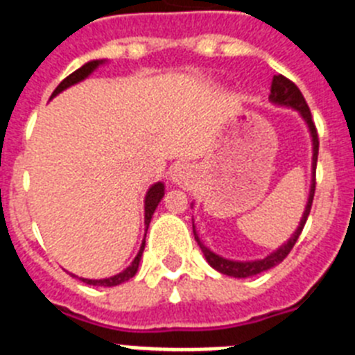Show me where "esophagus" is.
<instances>
[{"label":"esophagus","instance_id":"obj_1","mask_svg":"<svg viewBox=\"0 0 355 355\" xmlns=\"http://www.w3.org/2000/svg\"><path fill=\"white\" fill-rule=\"evenodd\" d=\"M192 175H193L192 167H190V165H187V163H178V165H174V167H172V172H171L172 183H175V184L190 183Z\"/></svg>","mask_w":355,"mask_h":355}]
</instances>
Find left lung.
Segmentation results:
<instances>
[{
	"label": "left lung",
	"instance_id": "obj_1",
	"mask_svg": "<svg viewBox=\"0 0 355 355\" xmlns=\"http://www.w3.org/2000/svg\"><path fill=\"white\" fill-rule=\"evenodd\" d=\"M268 101L275 106H284V108H291L295 110L297 114L302 117V121L306 122L307 131L311 135V144H313V162H311V187H309V196H307V202H306V209L302 213V218L299 222V227L295 229V233L291 234L290 240L286 243L275 249L274 252H270L266 258L263 259H254V261H234V259H227V258H222L218 254L213 252L209 247H206L202 241H200L199 234L196 231V225L192 222V227H193V236H196V241L199 243L200 250L205 254L206 261L209 263L211 268H215L216 272H220L224 275H231V277H238V279H243V277H252V275H258L261 272L270 270L274 268L275 265L283 261L286 258L290 250L293 249L295 241L299 240L300 233H302L304 224H306L307 216H309V211H311V205H313V197H315V171H316V159H318V133H316V128H315V122H313L311 117V112H309V106H307L306 99H304L302 92L299 90V87L290 81L288 78L281 76H274L272 80V89H270V96H268ZM193 206V205H192Z\"/></svg>",
	"mask_w": 355,
	"mask_h": 355
}]
</instances>
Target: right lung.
I'll list each match as a JSON object with an SVG mask.
<instances>
[{"label":"right lung","mask_w":355,"mask_h":355,"mask_svg":"<svg viewBox=\"0 0 355 355\" xmlns=\"http://www.w3.org/2000/svg\"><path fill=\"white\" fill-rule=\"evenodd\" d=\"M103 64H106V60H90V62H87L85 65H81L78 71H74L72 74H69V76L65 78V80L62 81L58 87H56L55 92L51 94V99L55 96H58L60 92H64L65 89L72 87V85H76V83H80V81L87 80V78H89L90 74H92V72ZM163 196H165V184H163L162 181L155 183L153 187L149 188V190H147L146 199H144V209H146V213H144V224H146V233H147V229H149L153 213H155V209L158 208L159 200L163 199ZM144 247H146V238L142 240V245H140L139 254L135 256V259L131 261V265L128 266V268H124L122 272H119V274L112 275V277H106V279H85V277H80V279L87 284H92V286H103V288H112V286H117V284L126 283V281H130V279L137 274V270H139L140 259H142V254H144ZM71 275H74V274H71ZM74 277H78V275H74Z\"/></svg>","instance_id":"obj_1"}]
</instances>
